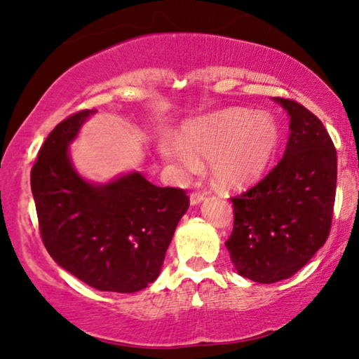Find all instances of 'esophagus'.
Listing matches in <instances>:
<instances>
[{"label": "esophagus", "mask_w": 359, "mask_h": 359, "mask_svg": "<svg viewBox=\"0 0 359 359\" xmlns=\"http://www.w3.org/2000/svg\"><path fill=\"white\" fill-rule=\"evenodd\" d=\"M203 199H204V193L193 191V193L190 194V204H191V205H198V204H201V203H203Z\"/></svg>", "instance_id": "obj_1"}]
</instances>
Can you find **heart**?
<instances>
[{
	"label": "heart",
	"instance_id": "1",
	"mask_svg": "<svg viewBox=\"0 0 359 359\" xmlns=\"http://www.w3.org/2000/svg\"><path fill=\"white\" fill-rule=\"evenodd\" d=\"M280 130L267 114L247 109H224L184 125V137L165 136L160 154L175 171H196L199 158H210V174L224 190L253 184L274 160Z\"/></svg>",
	"mask_w": 359,
	"mask_h": 359
}]
</instances>
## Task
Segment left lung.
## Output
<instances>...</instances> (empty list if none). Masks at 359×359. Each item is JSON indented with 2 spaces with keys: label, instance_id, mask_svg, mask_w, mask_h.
Wrapping results in <instances>:
<instances>
[{
  "label": "left lung",
  "instance_id": "1",
  "mask_svg": "<svg viewBox=\"0 0 359 359\" xmlns=\"http://www.w3.org/2000/svg\"><path fill=\"white\" fill-rule=\"evenodd\" d=\"M290 115L283 158L266 177L231 198L234 226L224 242L242 277L274 283L294 276L330 236L337 154L317 115L274 98Z\"/></svg>",
  "mask_w": 359,
  "mask_h": 359
}]
</instances>
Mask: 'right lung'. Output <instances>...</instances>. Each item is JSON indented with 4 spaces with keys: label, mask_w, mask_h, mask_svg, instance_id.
<instances>
[{
    "label": "right lung",
    "mask_w": 359,
    "mask_h": 359,
    "mask_svg": "<svg viewBox=\"0 0 359 359\" xmlns=\"http://www.w3.org/2000/svg\"><path fill=\"white\" fill-rule=\"evenodd\" d=\"M95 109L53 128L32 169L41 238L58 266L100 291L135 293L160 276L177 223L190 205L182 188H161L139 172L104 185L77 174L69 144Z\"/></svg>",
    "instance_id": "add662e5"
}]
</instances>
